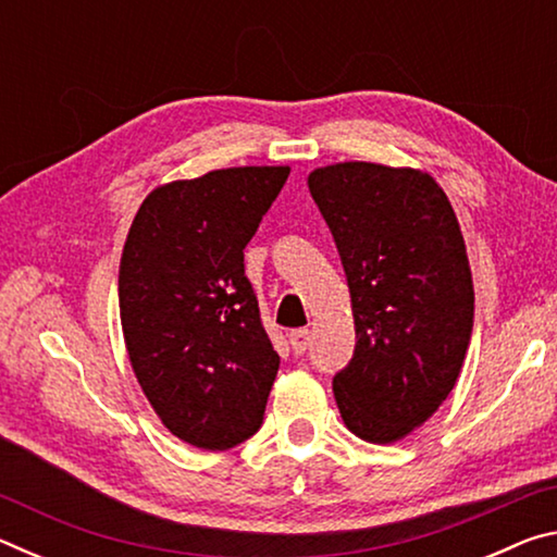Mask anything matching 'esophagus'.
Listing matches in <instances>:
<instances>
[{"label": "esophagus", "mask_w": 557, "mask_h": 557, "mask_svg": "<svg viewBox=\"0 0 557 557\" xmlns=\"http://www.w3.org/2000/svg\"><path fill=\"white\" fill-rule=\"evenodd\" d=\"M309 344H312V334H309V329H295V332L289 334V346L297 356L305 354Z\"/></svg>", "instance_id": "34e87169"}]
</instances>
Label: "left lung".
I'll list each match as a JSON object with an SVG mask.
<instances>
[{
	"mask_svg": "<svg viewBox=\"0 0 557 557\" xmlns=\"http://www.w3.org/2000/svg\"><path fill=\"white\" fill-rule=\"evenodd\" d=\"M351 292L354 358L334 375L344 425L391 445L455 388L474 326V285L455 209L428 172L373 162L307 178Z\"/></svg>",
	"mask_w": 557,
	"mask_h": 557,
	"instance_id": "1",
	"label": "left lung"
}]
</instances>
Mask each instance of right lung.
Masks as SVG:
<instances>
[{
  "label": "right lung",
  "instance_id": "right-lung-1",
  "mask_svg": "<svg viewBox=\"0 0 557 557\" xmlns=\"http://www.w3.org/2000/svg\"><path fill=\"white\" fill-rule=\"evenodd\" d=\"M289 166H231L157 186L120 258L127 356L159 420L199 449L256 435L280 356L260 322L243 250Z\"/></svg>",
  "mask_w": 557,
  "mask_h": 557
}]
</instances>
